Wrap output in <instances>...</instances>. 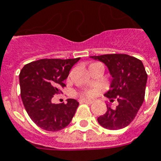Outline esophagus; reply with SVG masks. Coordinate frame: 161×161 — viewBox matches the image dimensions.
<instances>
[{
	"mask_svg": "<svg viewBox=\"0 0 161 161\" xmlns=\"http://www.w3.org/2000/svg\"><path fill=\"white\" fill-rule=\"evenodd\" d=\"M80 103H87V104H92V103H93V101L90 100V99H81Z\"/></svg>",
	"mask_w": 161,
	"mask_h": 161,
	"instance_id": "34e87169",
	"label": "esophagus"
}]
</instances>
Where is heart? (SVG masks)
Instances as JSON below:
<instances>
[{
	"label": "heart",
	"mask_w": 161,
	"mask_h": 161,
	"mask_svg": "<svg viewBox=\"0 0 161 161\" xmlns=\"http://www.w3.org/2000/svg\"><path fill=\"white\" fill-rule=\"evenodd\" d=\"M83 96H93L94 95V91L92 90V89H88V90L83 91L82 93Z\"/></svg>",
	"instance_id": "heart-1"
}]
</instances>
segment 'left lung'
Segmentation results:
<instances>
[{
    "mask_svg": "<svg viewBox=\"0 0 161 161\" xmlns=\"http://www.w3.org/2000/svg\"><path fill=\"white\" fill-rule=\"evenodd\" d=\"M91 58L103 63L108 68L112 82L110 89L104 95L118 105L111 108L98 118V124L108 130H120L132 122L142 105L147 83V73L140 59L127 54H105L91 56Z\"/></svg>",
    "mask_w": 161,
    "mask_h": 161,
    "instance_id": "1",
    "label": "left lung"
}]
</instances>
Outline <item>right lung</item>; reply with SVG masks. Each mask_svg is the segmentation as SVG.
<instances>
[{"mask_svg":"<svg viewBox=\"0 0 161 161\" xmlns=\"http://www.w3.org/2000/svg\"><path fill=\"white\" fill-rule=\"evenodd\" d=\"M80 58L73 59H40L27 63L19 74L21 97L26 113L38 127L58 131L67 127L75 114L78 102L68 98L67 103H52L62 93L64 80Z\"/></svg>","mask_w":161,"mask_h":161,"instance_id":"right-lung-1","label":"right lung"}]
</instances>
